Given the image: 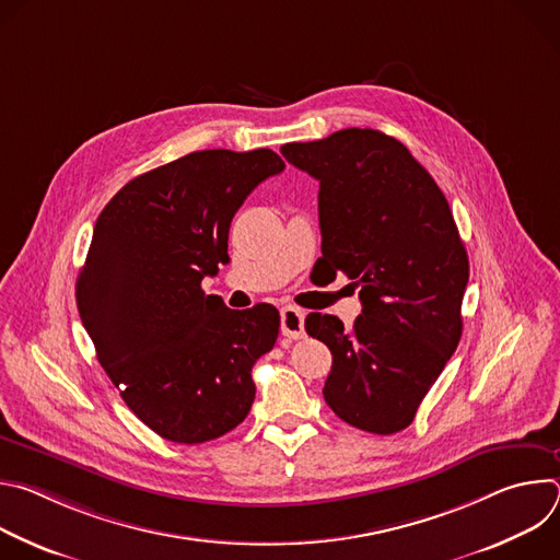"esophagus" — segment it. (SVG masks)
I'll return each instance as SVG.
<instances>
[{
  "label": "esophagus",
  "instance_id": "1",
  "mask_svg": "<svg viewBox=\"0 0 560 560\" xmlns=\"http://www.w3.org/2000/svg\"><path fill=\"white\" fill-rule=\"evenodd\" d=\"M281 332L288 339H301L305 335V314L299 307H281Z\"/></svg>",
  "mask_w": 560,
  "mask_h": 560
}]
</instances>
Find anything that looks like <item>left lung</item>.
I'll return each instance as SVG.
<instances>
[{
	"label": "left lung",
	"instance_id": "left-lung-1",
	"mask_svg": "<svg viewBox=\"0 0 560 560\" xmlns=\"http://www.w3.org/2000/svg\"><path fill=\"white\" fill-rule=\"evenodd\" d=\"M281 154L318 182L324 272L361 288L352 330L332 314L305 318L332 352L326 404L359 430L401 432L463 332L469 261L450 203L401 141L372 128L285 143Z\"/></svg>",
	"mask_w": 560,
	"mask_h": 560
}]
</instances>
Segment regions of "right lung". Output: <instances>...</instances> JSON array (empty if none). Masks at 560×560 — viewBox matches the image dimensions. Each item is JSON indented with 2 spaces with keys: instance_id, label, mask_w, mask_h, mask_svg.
Wrapping results in <instances>:
<instances>
[{
  "instance_id": "add662e5",
  "label": "right lung",
  "mask_w": 560,
  "mask_h": 560,
  "mask_svg": "<svg viewBox=\"0 0 560 560\" xmlns=\"http://www.w3.org/2000/svg\"><path fill=\"white\" fill-rule=\"evenodd\" d=\"M283 168L268 148L190 152L128 182L95 223L79 316L126 406L166 441L219 439L253 408L279 312L230 310L201 281L228 261L234 212Z\"/></svg>"
}]
</instances>
